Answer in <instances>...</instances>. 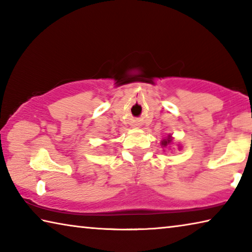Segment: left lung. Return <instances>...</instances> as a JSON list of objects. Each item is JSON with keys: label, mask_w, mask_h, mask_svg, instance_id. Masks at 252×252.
I'll use <instances>...</instances> for the list:
<instances>
[{"label": "left lung", "mask_w": 252, "mask_h": 252, "mask_svg": "<svg viewBox=\"0 0 252 252\" xmlns=\"http://www.w3.org/2000/svg\"><path fill=\"white\" fill-rule=\"evenodd\" d=\"M171 141H172V140H171V139H170V136H168V139H164V140H163V141H162V146H163V147H165V146H168V144H169V143H171Z\"/></svg>", "instance_id": "left-lung-1"}]
</instances>
